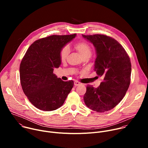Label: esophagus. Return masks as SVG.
I'll return each mask as SVG.
<instances>
[{
	"label": "esophagus",
	"mask_w": 148,
	"mask_h": 148,
	"mask_svg": "<svg viewBox=\"0 0 148 148\" xmlns=\"http://www.w3.org/2000/svg\"><path fill=\"white\" fill-rule=\"evenodd\" d=\"M81 83L79 82H78V81H74V86H79V85H81Z\"/></svg>",
	"instance_id": "1"
}]
</instances>
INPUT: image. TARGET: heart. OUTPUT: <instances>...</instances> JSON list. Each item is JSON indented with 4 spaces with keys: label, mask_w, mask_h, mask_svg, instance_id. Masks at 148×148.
I'll return each mask as SVG.
<instances>
[{
    "label": "heart",
    "mask_w": 148,
    "mask_h": 148,
    "mask_svg": "<svg viewBox=\"0 0 148 148\" xmlns=\"http://www.w3.org/2000/svg\"><path fill=\"white\" fill-rule=\"evenodd\" d=\"M74 48L79 53L82 58L86 57H90L92 53L91 47L86 42L79 41L75 43ZM69 50L67 47H63L60 53V59L61 61H64L69 54Z\"/></svg>",
    "instance_id": "1"
}]
</instances>
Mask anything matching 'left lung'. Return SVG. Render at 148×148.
Returning a JSON list of instances; mask_svg holds the SVG:
<instances>
[{"label":"left lung","mask_w":148,"mask_h":148,"mask_svg":"<svg viewBox=\"0 0 148 148\" xmlns=\"http://www.w3.org/2000/svg\"><path fill=\"white\" fill-rule=\"evenodd\" d=\"M82 37L94 46L97 57L94 70L103 77L98 88L87 86L84 102L94 111H108L121 102L129 88L130 58L119 43L111 37L103 34H82Z\"/></svg>","instance_id":"1"}]
</instances>
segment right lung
Wrapping results in <instances>:
<instances>
[{
    "label": "right lung",
    "instance_id": "right-lung-1",
    "mask_svg": "<svg viewBox=\"0 0 148 148\" xmlns=\"http://www.w3.org/2000/svg\"><path fill=\"white\" fill-rule=\"evenodd\" d=\"M76 34L52 35L35 41L29 47L20 66L23 91L37 108L54 111L64 103L74 86L73 81H64L53 73L61 64V50Z\"/></svg>",
    "mask_w": 148,
    "mask_h": 148
}]
</instances>
